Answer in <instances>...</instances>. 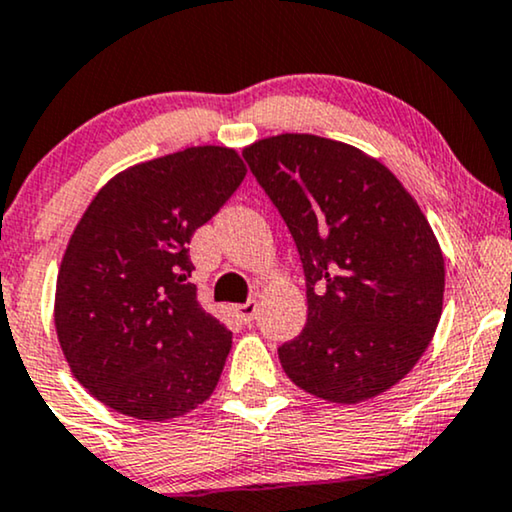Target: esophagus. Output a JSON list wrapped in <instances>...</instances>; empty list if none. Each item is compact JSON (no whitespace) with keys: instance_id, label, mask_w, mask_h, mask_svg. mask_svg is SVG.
Returning <instances> with one entry per match:
<instances>
[{"instance_id":"esophagus-1","label":"esophagus","mask_w":512,"mask_h":512,"mask_svg":"<svg viewBox=\"0 0 512 512\" xmlns=\"http://www.w3.org/2000/svg\"><path fill=\"white\" fill-rule=\"evenodd\" d=\"M236 316L245 323H250L252 319H255V316H257V300H255V297H252V300H248V302H243V304H236Z\"/></svg>"}]
</instances>
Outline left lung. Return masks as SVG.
<instances>
[{
	"instance_id": "1",
	"label": "left lung",
	"mask_w": 512,
	"mask_h": 512,
	"mask_svg": "<svg viewBox=\"0 0 512 512\" xmlns=\"http://www.w3.org/2000/svg\"><path fill=\"white\" fill-rule=\"evenodd\" d=\"M245 163L300 252L307 323L278 347L314 397L357 404L397 385L442 316L444 257L428 219L383 163L314 134L248 146Z\"/></svg>"
}]
</instances>
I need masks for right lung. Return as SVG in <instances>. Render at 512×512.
<instances>
[{
  "instance_id": "obj_1",
  "label": "right lung",
  "mask_w": 512,
  "mask_h": 512,
  "mask_svg": "<svg viewBox=\"0 0 512 512\" xmlns=\"http://www.w3.org/2000/svg\"><path fill=\"white\" fill-rule=\"evenodd\" d=\"M234 148L193 146L120 172L63 255L54 321L70 371L125 416L167 420L210 397L231 331L186 281L191 236L245 177Z\"/></svg>"
}]
</instances>
